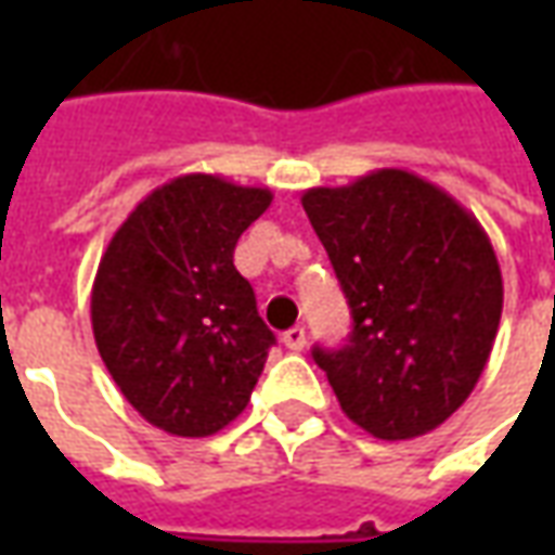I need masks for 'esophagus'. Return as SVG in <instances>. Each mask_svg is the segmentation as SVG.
<instances>
[{"label":"esophagus","mask_w":555,"mask_h":555,"mask_svg":"<svg viewBox=\"0 0 555 555\" xmlns=\"http://www.w3.org/2000/svg\"><path fill=\"white\" fill-rule=\"evenodd\" d=\"M282 341H285V348L288 350H302L306 348V330H302V326H291L288 333L282 336Z\"/></svg>","instance_id":"34e87169"}]
</instances>
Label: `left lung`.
<instances>
[{"label":"left lung","mask_w":555,"mask_h":555,"mask_svg":"<svg viewBox=\"0 0 555 555\" xmlns=\"http://www.w3.org/2000/svg\"><path fill=\"white\" fill-rule=\"evenodd\" d=\"M302 210L353 314L345 348H314L345 416L377 440L440 428L476 389L500 330L502 273L488 231L404 169L312 186Z\"/></svg>","instance_id":"obj_1"}]
</instances>
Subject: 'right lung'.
<instances>
[{"label": "right lung", "mask_w": 555, "mask_h": 555, "mask_svg": "<svg viewBox=\"0 0 555 555\" xmlns=\"http://www.w3.org/2000/svg\"><path fill=\"white\" fill-rule=\"evenodd\" d=\"M267 186L181 175L118 225L91 285V330L121 396L154 428L210 437L241 416L276 336L234 267Z\"/></svg>", "instance_id": "obj_1"}]
</instances>
